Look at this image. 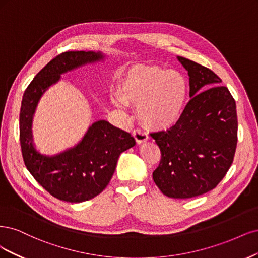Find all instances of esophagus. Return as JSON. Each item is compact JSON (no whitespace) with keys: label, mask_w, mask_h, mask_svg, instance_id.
I'll return each instance as SVG.
<instances>
[{"label":"esophagus","mask_w":258,"mask_h":258,"mask_svg":"<svg viewBox=\"0 0 258 258\" xmlns=\"http://www.w3.org/2000/svg\"><path fill=\"white\" fill-rule=\"evenodd\" d=\"M133 136H134L137 145H141L146 143V141L149 139V136L146 132H143L141 130H135L133 132Z\"/></svg>","instance_id":"obj_1"}]
</instances>
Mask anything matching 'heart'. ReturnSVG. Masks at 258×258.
<instances>
[{
  "mask_svg": "<svg viewBox=\"0 0 258 258\" xmlns=\"http://www.w3.org/2000/svg\"><path fill=\"white\" fill-rule=\"evenodd\" d=\"M118 97L124 104L138 106V118L146 126L165 130L177 124L183 115L188 82L179 71L136 65L122 76Z\"/></svg>",
  "mask_w": 258,
  "mask_h": 258,
  "instance_id": "obj_1",
  "label": "heart"
}]
</instances>
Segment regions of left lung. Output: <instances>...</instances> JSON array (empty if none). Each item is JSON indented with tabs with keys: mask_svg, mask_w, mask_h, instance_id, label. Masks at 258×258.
I'll use <instances>...</instances> for the list:
<instances>
[{
	"mask_svg": "<svg viewBox=\"0 0 258 258\" xmlns=\"http://www.w3.org/2000/svg\"><path fill=\"white\" fill-rule=\"evenodd\" d=\"M177 57L188 74L190 101L177 124L151 134L162 153L152 176L164 195L183 199L209 192L225 177L236 152L238 120L235 99L218 75Z\"/></svg>",
	"mask_w": 258,
	"mask_h": 258,
	"instance_id": "1",
	"label": "left lung"
}]
</instances>
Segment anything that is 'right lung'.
<instances>
[{
    "label": "right lung",
    "mask_w": 258,
    "mask_h": 258,
    "mask_svg": "<svg viewBox=\"0 0 258 258\" xmlns=\"http://www.w3.org/2000/svg\"><path fill=\"white\" fill-rule=\"evenodd\" d=\"M94 51H68L56 55L31 81L21 102L20 145L28 170L47 192L60 201L81 203L102 193L111 180L119 156L134 147L130 133L99 120L79 144L52 156L40 154L33 144L32 120L38 101L61 75L89 63L103 61Z\"/></svg>",
    "instance_id": "1"
}]
</instances>
